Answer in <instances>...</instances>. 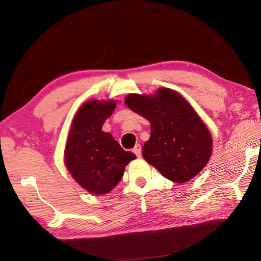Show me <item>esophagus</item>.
<instances>
[{
	"label": "esophagus",
	"instance_id": "1",
	"mask_svg": "<svg viewBox=\"0 0 261 261\" xmlns=\"http://www.w3.org/2000/svg\"><path fill=\"white\" fill-rule=\"evenodd\" d=\"M132 152H134L137 156H140L141 155V147H140V145L139 144H137L136 146L134 147V149H132Z\"/></svg>",
	"mask_w": 261,
	"mask_h": 261
}]
</instances>
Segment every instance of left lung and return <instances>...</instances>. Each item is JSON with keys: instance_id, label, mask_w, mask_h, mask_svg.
I'll return each instance as SVG.
<instances>
[{"instance_id": "obj_1", "label": "left lung", "mask_w": 261, "mask_h": 261, "mask_svg": "<svg viewBox=\"0 0 261 261\" xmlns=\"http://www.w3.org/2000/svg\"><path fill=\"white\" fill-rule=\"evenodd\" d=\"M125 105L151 123L143 156L175 183L193 178L208 162L212 137L193 108L169 88L155 95L129 94Z\"/></svg>"}]
</instances>
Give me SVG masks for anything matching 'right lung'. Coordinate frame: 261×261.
<instances>
[{"mask_svg":"<svg viewBox=\"0 0 261 261\" xmlns=\"http://www.w3.org/2000/svg\"><path fill=\"white\" fill-rule=\"evenodd\" d=\"M115 101H90L78 109L65 148V165L82 188L105 194L120 182L125 166L136 159L113 136L102 131Z\"/></svg>","mask_w":261,"mask_h":261,"instance_id":"add662e5","label":"right lung"}]
</instances>
